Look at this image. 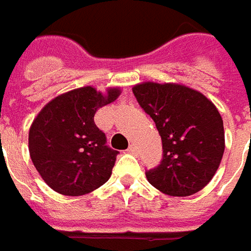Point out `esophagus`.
Instances as JSON below:
<instances>
[{
	"instance_id": "obj_1",
	"label": "esophagus",
	"mask_w": 251,
	"mask_h": 251,
	"mask_svg": "<svg viewBox=\"0 0 251 251\" xmlns=\"http://www.w3.org/2000/svg\"><path fill=\"white\" fill-rule=\"evenodd\" d=\"M127 151H128V153H131V154H135V153H136V146H135V145H131V146L127 149Z\"/></svg>"
}]
</instances>
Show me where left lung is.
Returning <instances> with one entry per match:
<instances>
[{
	"mask_svg": "<svg viewBox=\"0 0 251 251\" xmlns=\"http://www.w3.org/2000/svg\"><path fill=\"white\" fill-rule=\"evenodd\" d=\"M162 141V160L146 171L149 183L175 197L205 187L224 153V127L219 110L206 97L181 84L142 83L132 89Z\"/></svg>",
	"mask_w": 251,
	"mask_h": 251,
	"instance_id": "left-lung-1",
	"label": "left lung"
}]
</instances>
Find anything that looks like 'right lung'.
Returning <instances> with one entry per match:
<instances>
[{
    "mask_svg": "<svg viewBox=\"0 0 251 251\" xmlns=\"http://www.w3.org/2000/svg\"><path fill=\"white\" fill-rule=\"evenodd\" d=\"M119 94V89H110L102 96L90 86L72 90L36 116L28 134L31 160L54 191L76 197L108 181L119 151L106 145L94 115Z\"/></svg>",
    "mask_w": 251,
    "mask_h": 251,
    "instance_id": "1",
    "label": "right lung"
}]
</instances>
